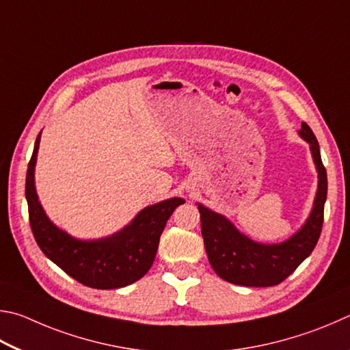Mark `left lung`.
<instances>
[{
    "instance_id": "left-lung-1",
    "label": "left lung",
    "mask_w": 350,
    "mask_h": 350,
    "mask_svg": "<svg viewBox=\"0 0 350 350\" xmlns=\"http://www.w3.org/2000/svg\"><path fill=\"white\" fill-rule=\"evenodd\" d=\"M299 135L310 144L320 181L309 219L289 240L280 244L255 243L240 234L228 218L198 204L207 258L215 273L224 281L247 287L277 286L315 249L324 221L327 174L321 161L320 146L306 122L301 124Z\"/></svg>"
}]
</instances>
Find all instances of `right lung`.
I'll use <instances>...</instances> for the list:
<instances>
[{"label":"right lung","instance_id":"add662e5","mask_svg":"<svg viewBox=\"0 0 350 350\" xmlns=\"http://www.w3.org/2000/svg\"><path fill=\"white\" fill-rule=\"evenodd\" d=\"M40 137L41 133L27 167L26 200L30 229L42 254L78 283L94 289H118L143 278L155 260L165 223L185 200L170 198L146 207L112 237L96 241L75 240L51 223L36 197L33 172Z\"/></svg>","mask_w":350,"mask_h":350}]
</instances>
